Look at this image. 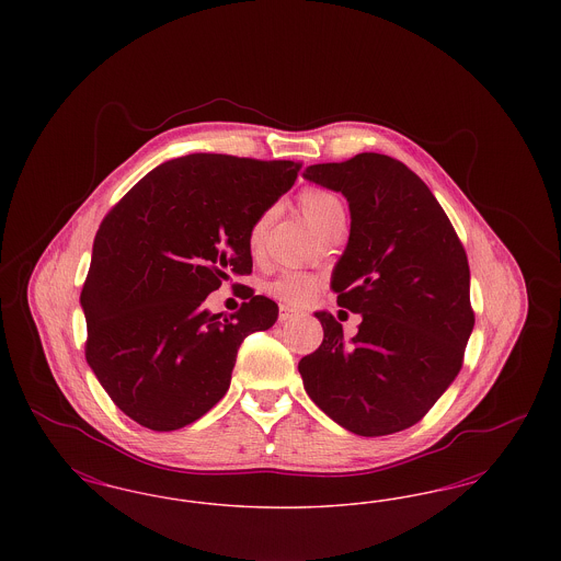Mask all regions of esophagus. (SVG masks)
<instances>
[{"label": "esophagus", "mask_w": 561, "mask_h": 561, "mask_svg": "<svg viewBox=\"0 0 561 561\" xmlns=\"http://www.w3.org/2000/svg\"><path fill=\"white\" fill-rule=\"evenodd\" d=\"M296 318H298V311H294V309L286 307V305L279 307V321H290L296 320Z\"/></svg>", "instance_id": "esophagus-1"}]
</instances>
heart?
Masks as SVG:
<instances>
[{"instance_id": "b5f03b06", "label": "heart", "mask_w": 561, "mask_h": 561, "mask_svg": "<svg viewBox=\"0 0 561 561\" xmlns=\"http://www.w3.org/2000/svg\"><path fill=\"white\" fill-rule=\"evenodd\" d=\"M298 204L300 210L309 218V222L316 227L318 233H323L328 227H332L339 220H345V206L341 202V197L328 188L307 187L300 191L298 195ZM268 213L261 214L254 225L250 227L248 241H250V250L256 252L263 243L265 231H267ZM318 290V279L311 275H302V273H284L282 277H277L273 284H268V293L275 298L288 302V305H305L313 298V294Z\"/></svg>"}]
</instances>
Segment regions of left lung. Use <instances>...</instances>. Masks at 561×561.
<instances>
[{"label":"left lung","instance_id":"1","mask_svg":"<svg viewBox=\"0 0 561 561\" xmlns=\"http://www.w3.org/2000/svg\"><path fill=\"white\" fill-rule=\"evenodd\" d=\"M302 176L347 197L351 233L332 290L362 316L345 341L332 313H316L323 341L298 362L305 391L355 435L412 427L462 368L476 323L465 248L427 185L389 156L316 163Z\"/></svg>","mask_w":561,"mask_h":561}]
</instances>
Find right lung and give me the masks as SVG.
Instances as JSON below:
<instances>
[{"mask_svg":"<svg viewBox=\"0 0 561 561\" xmlns=\"http://www.w3.org/2000/svg\"><path fill=\"white\" fill-rule=\"evenodd\" d=\"M298 170L193 153L151 170L103 218L80 296L85 362L138 425L176 431L202 419L227 393L243 339L277 320V305L250 288L231 320L204 300L252 273L250 227Z\"/></svg>","mask_w":561,"mask_h":561,"instance_id":"obj_1","label":"right lung"}]
</instances>
